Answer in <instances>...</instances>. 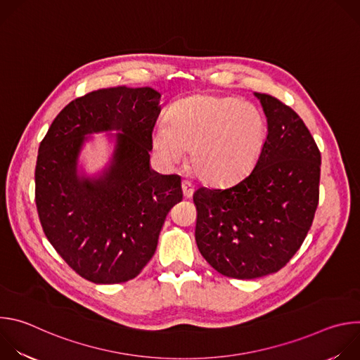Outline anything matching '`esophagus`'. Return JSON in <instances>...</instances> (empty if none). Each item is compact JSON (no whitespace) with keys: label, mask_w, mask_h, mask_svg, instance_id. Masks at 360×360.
<instances>
[{"label":"esophagus","mask_w":360,"mask_h":360,"mask_svg":"<svg viewBox=\"0 0 360 360\" xmlns=\"http://www.w3.org/2000/svg\"><path fill=\"white\" fill-rule=\"evenodd\" d=\"M182 192L185 198H191L193 195V185L189 181H182Z\"/></svg>","instance_id":"obj_1"}]
</instances>
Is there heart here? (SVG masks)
Segmentation results:
<instances>
[{"mask_svg": "<svg viewBox=\"0 0 360 360\" xmlns=\"http://www.w3.org/2000/svg\"><path fill=\"white\" fill-rule=\"evenodd\" d=\"M266 141V121L250 102L233 96L200 95L172 107L152 135L153 149L167 165L189 149L192 171L205 182L228 184L258 161Z\"/></svg>", "mask_w": 360, "mask_h": 360, "instance_id": "obj_1", "label": "heart"}]
</instances>
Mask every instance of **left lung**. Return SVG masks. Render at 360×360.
<instances>
[{"mask_svg": "<svg viewBox=\"0 0 360 360\" xmlns=\"http://www.w3.org/2000/svg\"><path fill=\"white\" fill-rule=\"evenodd\" d=\"M268 135L255 168L228 188L193 193L195 239L217 272L255 279L282 269L303 243L319 202L321 152L302 118L255 92Z\"/></svg>", "mask_w": 360, "mask_h": 360, "instance_id": "left-lung-1", "label": "left lung"}]
</instances>
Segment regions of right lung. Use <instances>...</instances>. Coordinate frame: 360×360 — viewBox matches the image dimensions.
Returning a JSON list of instances; mask_svg holds the SVG:
<instances>
[{"instance_id": "1", "label": "right lung", "mask_w": 360, "mask_h": 360, "mask_svg": "<svg viewBox=\"0 0 360 360\" xmlns=\"http://www.w3.org/2000/svg\"><path fill=\"white\" fill-rule=\"evenodd\" d=\"M161 94L102 88L56 117L39 143L35 203L45 236L67 265L94 283H122L155 253L161 228L182 200L181 176L150 171L152 131ZM120 130L110 167L101 177L76 174L84 135Z\"/></svg>"}]
</instances>
